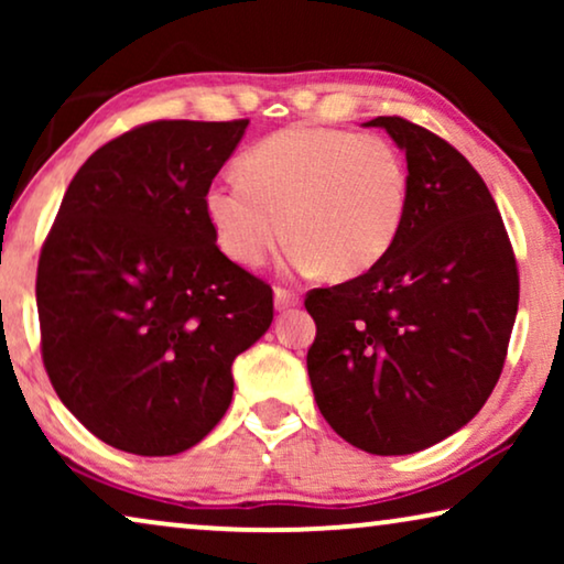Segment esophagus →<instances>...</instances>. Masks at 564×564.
I'll use <instances>...</instances> for the list:
<instances>
[{
  "instance_id": "1",
  "label": "esophagus",
  "mask_w": 564,
  "mask_h": 564,
  "mask_svg": "<svg viewBox=\"0 0 564 564\" xmlns=\"http://www.w3.org/2000/svg\"><path fill=\"white\" fill-rule=\"evenodd\" d=\"M300 303V297L295 295L292 290H284V288H274V307L276 311H288V307H295Z\"/></svg>"
}]
</instances>
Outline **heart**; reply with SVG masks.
<instances>
[{"mask_svg":"<svg viewBox=\"0 0 564 564\" xmlns=\"http://www.w3.org/2000/svg\"><path fill=\"white\" fill-rule=\"evenodd\" d=\"M238 176L207 184L203 207L220 251L246 269L290 236L292 269L354 280L388 257L411 210V169L380 135L276 130L243 153Z\"/></svg>","mask_w":564,"mask_h":564,"instance_id":"heart-1","label":"heart"}]
</instances>
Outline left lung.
Here are the masks:
<instances>
[{
    "mask_svg": "<svg viewBox=\"0 0 564 564\" xmlns=\"http://www.w3.org/2000/svg\"><path fill=\"white\" fill-rule=\"evenodd\" d=\"M411 169V210L375 269L305 297L307 375L323 419L380 457L413 454L467 426L506 361L519 272L482 176L431 130L375 118Z\"/></svg>",
    "mask_w": 564,
    "mask_h": 564,
    "instance_id": "8db88e82",
    "label": "left lung"
}]
</instances>
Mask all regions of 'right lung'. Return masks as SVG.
<instances>
[{
  "mask_svg": "<svg viewBox=\"0 0 564 564\" xmlns=\"http://www.w3.org/2000/svg\"><path fill=\"white\" fill-rule=\"evenodd\" d=\"M246 128L128 130L84 161L45 238V372L115 449L169 457L203 442L234 398V359L272 326V288L215 246L203 207Z\"/></svg>",
  "mask_w": 564,
  "mask_h": 564,
  "instance_id": "obj_1",
  "label": "right lung"
}]
</instances>
